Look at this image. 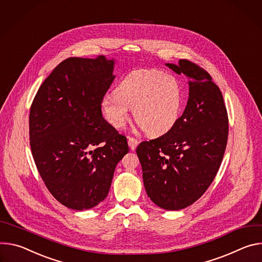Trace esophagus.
I'll list each match as a JSON object with an SVG mask.
<instances>
[{
  "label": "esophagus",
  "mask_w": 262,
  "mask_h": 262,
  "mask_svg": "<svg viewBox=\"0 0 262 262\" xmlns=\"http://www.w3.org/2000/svg\"><path fill=\"white\" fill-rule=\"evenodd\" d=\"M138 140L136 139V138H134V137H129L128 138V144H129V147H130V149L132 150V151H134L135 149H136V147L138 146Z\"/></svg>",
  "instance_id": "esophagus-1"
}]
</instances>
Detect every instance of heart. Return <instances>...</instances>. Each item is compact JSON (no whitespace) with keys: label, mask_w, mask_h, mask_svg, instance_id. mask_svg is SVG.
<instances>
[{"label":"heart","mask_w":262,"mask_h":262,"mask_svg":"<svg viewBox=\"0 0 262 262\" xmlns=\"http://www.w3.org/2000/svg\"><path fill=\"white\" fill-rule=\"evenodd\" d=\"M183 101L179 80L158 70H135L127 74L115 92L104 96L101 108L114 128H122L133 110L136 123L149 135L159 136L177 123Z\"/></svg>","instance_id":"b5f03b06"}]
</instances>
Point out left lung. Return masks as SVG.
<instances>
[{
    "label": "left lung",
    "instance_id": "left-lung-1",
    "mask_svg": "<svg viewBox=\"0 0 262 262\" xmlns=\"http://www.w3.org/2000/svg\"><path fill=\"white\" fill-rule=\"evenodd\" d=\"M165 66L187 78V105L175 126L139 143L136 153L148 196L160 208L180 210L200 199L216 176L227 146L228 113L204 69L186 59Z\"/></svg>",
    "mask_w": 262,
    "mask_h": 262
}]
</instances>
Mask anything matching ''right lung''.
I'll return each instance as SVG.
<instances>
[{"label":"right lung","instance_id":"right-lung-1","mask_svg":"<svg viewBox=\"0 0 262 262\" xmlns=\"http://www.w3.org/2000/svg\"><path fill=\"white\" fill-rule=\"evenodd\" d=\"M114 59L71 57L40 85L29 116L30 146L53 196L75 210L108 194L116 164L129 152L126 136L102 115L101 101L115 76Z\"/></svg>","mask_w":262,"mask_h":262}]
</instances>
